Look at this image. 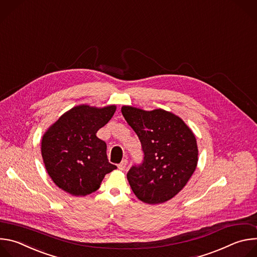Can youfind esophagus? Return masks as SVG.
<instances>
[{
	"mask_svg": "<svg viewBox=\"0 0 257 257\" xmlns=\"http://www.w3.org/2000/svg\"><path fill=\"white\" fill-rule=\"evenodd\" d=\"M127 165H128V161L125 159V160H123V161L118 165V168H119V170L124 171V170H126Z\"/></svg>",
	"mask_w": 257,
	"mask_h": 257,
	"instance_id": "1",
	"label": "esophagus"
}]
</instances>
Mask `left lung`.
Instances as JSON below:
<instances>
[{
    "instance_id": "left-lung-1",
    "label": "left lung",
    "mask_w": 257,
    "mask_h": 257,
    "mask_svg": "<svg viewBox=\"0 0 257 257\" xmlns=\"http://www.w3.org/2000/svg\"><path fill=\"white\" fill-rule=\"evenodd\" d=\"M121 111L143 152L142 162L127 173L132 191L149 204L170 200L184 188L196 169L194 134L179 117L161 108L146 112L124 105Z\"/></svg>"
}]
</instances>
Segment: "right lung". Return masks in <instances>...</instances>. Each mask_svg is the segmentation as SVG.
<instances>
[{
  "label": "right lung",
  "mask_w": 257,
  "mask_h": 257,
  "mask_svg": "<svg viewBox=\"0 0 257 257\" xmlns=\"http://www.w3.org/2000/svg\"><path fill=\"white\" fill-rule=\"evenodd\" d=\"M116 111L78 105L64 114L44 135L42 155L55 184L71 195L96 191L105 174L117 169L108 163L106 143L96 136Z\"/></svg>",
  "instance_id": "add662e5"
}]
</instances>
